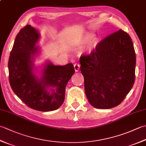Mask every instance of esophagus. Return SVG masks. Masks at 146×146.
Listing matches in <instances>:
<instances>
[{"label":"esophagus","instance_id":"34e87169","mask_svg":"<svg viewBox=\"0 0 146 146\" xmlns=\"http://www.w3.org/2000/svg\"><path fill=\"white\" fill-rule=\"evenodd\" d=\"M80 65L78 63H75V64H74V68H75V71H76V72L77 71H78V70L80 69Z\"/></svg>","mask_w":146,"mask_h":146}]
</instances>
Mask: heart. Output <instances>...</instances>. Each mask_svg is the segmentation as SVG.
<instances>
[{
  "mask_svg": "<svg viewBox=\"0 0 146 146\" xmlns=\"http://www.w3.org/2000/svg\"><path fill=\"white\" fill-rule=\"evenodd\" d=\"M91 37V35H86L84 36L82 39V42H87L90 38ZM97 44V41L95 38H92L89 41L88 43V46H87V49L88 51H91L93 48H94L96 45Z\"/></svg>",
  "mask_w": 146,
  "mask_h": 146,
  "instance_id": "b5f03b06",
  "label": "heart"
}]
</instances>
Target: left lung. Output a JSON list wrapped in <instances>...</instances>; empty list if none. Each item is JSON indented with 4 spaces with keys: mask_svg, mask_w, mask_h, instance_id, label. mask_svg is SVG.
I'll list each match as a JSON object with an SVG mask.
<instances>
[{
    "mask_svg": "<svg viewBox=\"0 0 146 146\" xmlns=\"http://www.w3.org/2000/svg\"><path fill=\"white\" fill-rule=\"evenodd\" d=\"M85 91L93 107L108 109L122 103L134 85L135 52L131 37L120 29L80 58Z\"/></svg>",
    "mask_w": 146,
    "mask_h": 146,
    "instance_id": "1",
    "label": "left lung"
}]
</instances>
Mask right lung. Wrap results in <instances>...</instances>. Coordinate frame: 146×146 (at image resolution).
I'll use <instances>...</instances> for the list:
<instances>
[{
    "instance_id": "add662e5",
    "label": "right lung",
    "mask_w": 146,
    "mask_h": 146,
    "mask_svg": "<svg viewBox=\"0 0 146 146\" xmlns=\"http://www.w3.org/2000/svg\"><path fill=\"white\" fill-rule=\"evenodd\" d=\"M40 35L27 25L15 37L9 59V79L12 90L27 106L49 111L58 109L64 100L65 88L75 73L73 64L54 66L46 64L41 78L33 73L34 56L38 51L36 44ZM54 88L48 92L47 88Z\"/></svg>"
}]
</instances>
